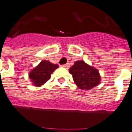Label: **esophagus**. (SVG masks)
<instances>
[{
    "instance_id": "34e87169",
    "label": "esophagus",
    "mask_w": 132,
    "mask_h": 132,
    "mask_svg": "<svg viewBox=\"0 0 132 132\" xmlns=\"http://www.w3.org/2000/svg\"><path fill=\"white\" fill-rule=\"evenodd\" d=\"M62 66L63 68H67V69H68V68H70V64H68V63H67V64H62Z\"/></svg>"
}]
</instances>
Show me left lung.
<instances>
[{"label":"left lung","mask_w":132,"mask_h":132,"mask_svg":"<svg viewBox=\"0 0 132 132\" xmlns=\"http://www.w3.org/2000/svg\"><path fill=\"white\" fill-rule=\"evenodd\" d=\"M69 72L78 88L83 90H90L97 86L101 80L98 70L86 64L84 61H76Z\"/></svg>","instance_id":"8db88e82"}]
</instances>
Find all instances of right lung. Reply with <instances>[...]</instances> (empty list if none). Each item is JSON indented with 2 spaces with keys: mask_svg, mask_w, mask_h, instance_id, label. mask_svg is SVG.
Returning <instances> with one entry per match:
<instances>
[{
  "mask_svg": "<svg viewBox=\"0 0 132 132\" xmlns=\"http://www.w3.org/2000/svg\"><path fill=\"white\" fill-rule=\"evenodd\" d=\"M58 67V64H52L49 61H42L38 66L30 72L29 78L34 85L40 86L50 79L51 75Z\"/></svg>",
  "mask_w": 132,
  "mask_h": 132,
  "instance_id": "right-lung-1",
  "label": "right lung"
}]
</instances>
